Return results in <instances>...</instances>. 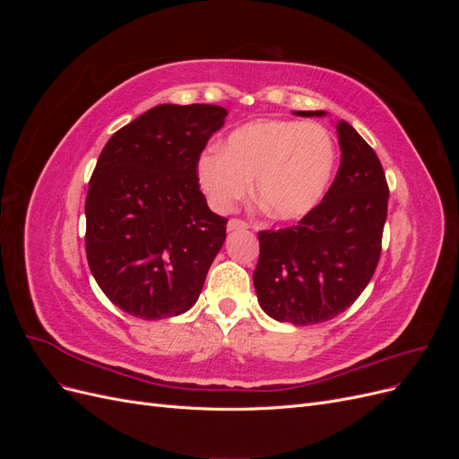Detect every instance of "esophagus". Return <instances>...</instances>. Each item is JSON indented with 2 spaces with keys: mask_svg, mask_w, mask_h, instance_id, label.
<instances>
[{
  "mask_svg": "<svg viewBox=\"0 0 459 459\" xmlns=\"http://www.w3.org/2000/svg\"><path fill=\"white\" fill-rule=\"evenodd\" d=\"M228 230L230 231H238V230H248V224L245 220H241V218H231L230 221H228Z\"/></svg>",
  "mask_w": 459,
  "mask_h": 459,
  "instance_id": "34e87169",
  "label": "esophagus"
}]
</instances>
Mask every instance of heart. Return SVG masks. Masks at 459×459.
Here are the masks:
<instances>
[{"label":"heart","mask_w":459,"mask_h":459,"mask_svg":"<svg viewBox=\"0 0 459 459\" xmlns=\"http://www.w3.org/2000/svg\"><path fill=\"white\" fill-rule=\"evenodd\" d=\"M337 169V145L316 122L256 120L199 159V184L211 206L230 212L251 187L262 211L299 220L322 203Z\"/></svg>","instance_id":"obj_1"}]
</instances>
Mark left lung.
<instances>
[{"label":"left lung","mask_w":459,"mask_h":459,"mask_svg":"<svg viewBox=\"0 0 459 459\" xmlns=\"http://www.w3.org/2000/svg\"><path fill=\"white\" fill-rule=\"evenodd\" d=\"M337 135L341 164L322 203L297 226L258 231L253 281L260 307L277 322L314 325L337 317L377 268L388 201L385 170L349 122H337Z\"/></svg>","instance_id":"1"}]
</instances>
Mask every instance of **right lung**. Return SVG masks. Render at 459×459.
<instances>
[{
	"label": "right lung",
	"mask_w": 459,
	"mask_h": 459,
	"mask_svg": "<svg viewBox=\"0 0 459 459\" xmlns=\"http://www.w3.org/2000/svg\"><path fill=\"white\" fill-rule=\"evenodd\" d=\"M228 110L157 105L113 134L86 197V256L97 285L143 319L187 312L224 245L228 218L199 189L197 164Z\"/></svg>",
	"instance_id": "add662e5"
}]
</instances>
